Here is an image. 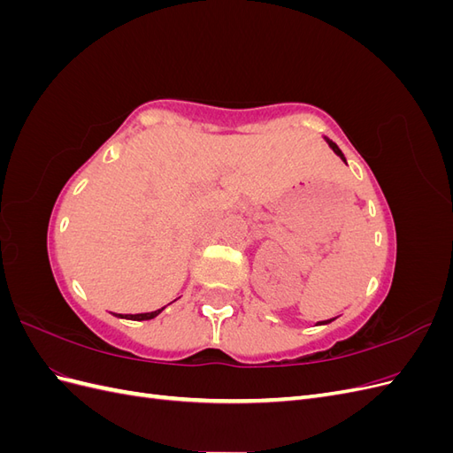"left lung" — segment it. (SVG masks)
<instances>
[{"label":"left lung","instance_id":"8db88e82","mask_svg":"<svg viewBox=\"0 0 453 453\" xmlns=\"http://www.w3.org/2000/svg\"><path fill=\"white\" fill-rule=\"evenodd\" d=\"M328 145H331V147H333V150H334V153H336V155H338V157H340L342 160H344V155H342V150L338 149V145H336V143H333V142H328ZM321 323H328V321H321Z\"/></svg>","mask_w":453,"mask_h":453}]
</instances>
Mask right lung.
Instances as JSON below:
<instances>
[{"label": "right lung", "instance_id": "1", "mask_svg": "<svg viewBox=\"0 0 453 453\" xmlns=\"http://www.w3.org/2000/svg\"><path fill=\"white\" fill-rule=\"evenodd\" d=\"M164 310V308H162ZM162 310H155V311H149V313H134V315H125V319H132V321H145V319H153ZM119 318L122 315L119 313Z\"/></svg>", "mask_w": 453, "mask_h": 453}]
</instances>
